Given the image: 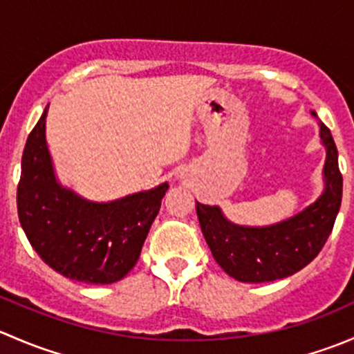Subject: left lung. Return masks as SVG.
Segmentation results:
<instances>
[{
	"instance_id": "left-lung-1",
	"label": "left lung",
	"mask_w": 354,
	"mask_h": 354,
	"mask_svg": "<svg viewBox=\"0 0 354 354\" xmlns=\"http://www.w3.org/2000/svg\"><path fill=\"white\" fill-rule=\"evenodd\" d=\"M319 127L327 151L326 188L299 214L272 226L250 227L227 221L217 205L197 202L198 223L212 257L236 281L269 283L292 276L308 266L326 245L341 207L342 174L330 130L324 123Z\"/></svg>"
}]
</instances>
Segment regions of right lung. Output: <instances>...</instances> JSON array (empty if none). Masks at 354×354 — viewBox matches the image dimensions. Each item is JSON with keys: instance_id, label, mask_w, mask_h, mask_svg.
Returning <instances> with one entry per match:
<instances>
[{"instance_id": "1", "label": "right lung", "mask_w": 354, "mask_h": 354, "mask_svg": "<svg viewBox=\"0 0 354 354\" xmlns=\"http://www.w3.org/2000/svg\"><path fill=\"white\" fill-rule=\"evenodd\" d=\"M46 106L22 156L17 209L37 255L68 279L111 284L135 267L169 185L97 203L56 181L46 144Z\"/></svg>"}]
</instances>
